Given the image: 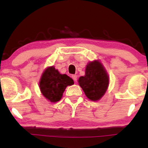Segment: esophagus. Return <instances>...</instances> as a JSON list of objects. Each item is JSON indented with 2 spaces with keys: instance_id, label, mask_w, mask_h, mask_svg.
Wrapping results in <instances>:
<instances>
[{
  "instance_id": "obj_1",
  "label": "esophagus",
  "mask_w": 148,
  "mask_h": 148,
  "mask_svg": "<svg viewBox=\"0 0 148 148\" xmlns=\"http://www.w3.org/2000/svg\"><path fill=\"white\" fill-rule=\"evenodd\" d=\"M72 79H73V80H74V81H77V76L75 75V74H74V75H72Z\"/></svg>"
}]
</instances>
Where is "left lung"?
<instances>
[{
  "instance_id": "obj_1",
  "label": "left lung",
  "mask_w": 148,
  "mask_h": 148,
  "mask_svg": "<svg viewBox=\"0 0 148 148\" xmlns=\"http://www.w3.org/2000/svg\"><path fill=\"white\" fill-rule=\"evenodd\" d=\"M78 81L88 99L97 101L106 92L109 84V77L101 62L94 60L87 64L86 74L81 76Z\"/></svg>"
}]
</instances>
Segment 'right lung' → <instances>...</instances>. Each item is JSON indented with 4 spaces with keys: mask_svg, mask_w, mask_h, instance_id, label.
I'll return each mask as SVG.
<instances>
[{
    "mask_svg": "<svg viewBox=\"0 0 148 148\" xmlns=\"http://www.w3.org/2000/svg\"><path fill=\"white\" fill-rule=\"evenodd\" d=\"M74 84V81L66 74H61L54 67H49L42 74L40 81L42 94L51 102L60 101L64 90Z\"/></svg>",
    "mask_w": 148,
    "mask_h": 148,
    "instance_id": "obj_1",
    "label": "right lung"
}]
</instances>
